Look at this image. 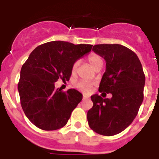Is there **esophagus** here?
I'll list each match as a JSON object with an SVG mask.
<instances>
[{
    "label": "esophagus",
    "mask_w": 159,
    "mask_h": 159,
    "mask_svg": "<svg viewBox=\"0 0 159 159\" xmlns=\"http://www.w3.org/2000/svg\"><path fill=\"white\" fill-rule=\"evenodd\" d=\"M83 100H88V99H89V97L87 96V95H83Z\"/></svg>",
    "instance_id": "34e87169"
}]
</instances>
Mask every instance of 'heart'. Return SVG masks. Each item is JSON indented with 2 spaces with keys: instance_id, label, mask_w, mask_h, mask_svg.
Instances as JSON below:
<instances>
[{
  "instance_id": "b5f03b06",
  "label": "heart",
  "mask_w": 159,
  "mask_h": 159,
  "mask_svg": "<svg viewBox=\"0 0 159 159\" xmlns=\"http://www.w3.org/2000/svg\"><path fill=\"white\" fill-rule=\"evenodd\" d=\"M88 61L90 64V66L93 67L95 70L97 66L100 64H103V60L102 58L100 56L97 54H92L88 57ZM78 64L79 62L78 61H75L72 66V71L75 72V70L78 68ZM76 87L78 88V89H80L82 92H85V93H88L89 92L92 88V83L89 82L88 81H85V80H81V81H79L78 82L76 83Z\"/></svg>"
}]
</instances>
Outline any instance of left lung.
<instances>
[{
    "label": "left lung",
    "mask_w": 159,
    "mask_h": 159,
    "mask_svg": "<svg viewBox=\"0 0 159 159\" xmlns=\"http://www.w3.org/2000/svg\"><path fill=\"white\" fill-rule=\"evenodd\" d=\"M93 51L106 61V72L98 90L110 93L111 98L91 96L93 106L87 113L89 127L105 136L127 128L137 116L143 101L145 74L133 51L118 44L93 45Z\"/></svg>",
    "instance_id": "8db88e82"
}]
</instances>
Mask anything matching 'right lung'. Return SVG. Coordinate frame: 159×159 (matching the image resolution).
Segmentation results:
<instances>
[{"label":"right lung","instance_id":"obj_1","mask_svg":"<svg viewBox=\"0 0 159 159\" xmlns=\"http://www.w3.org/2000/svg\"><path fill=\"white\" fill-rule=\"evenodd\" d=\"M92 46L55 41L30 53L20 70L18 92L25 114L37 127L55 130L66 125L82 94L74 89H56L55 82L60 78L69 81L74 63L89 53Z\"/></svg>","mask_w":159,"mask_h":159}]
</instances>
